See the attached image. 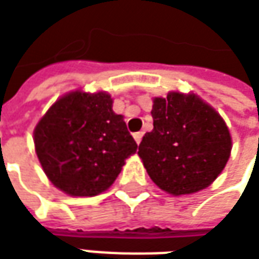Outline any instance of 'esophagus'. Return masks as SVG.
<instances>
[{"label":"esophagus","mask_w":259,"mask_h":259,"mask_svg":"<svg viewBox=\"0 0 259 259\" xmlns=\"http://www.w3.org/2000/svg\"><path fill=\"white\" fill-rule=\"evenodd\" d=\"M133 138L136 140V143H140L142 142V138H143V132H138V133H133Z\"/></svg>","instance_id":"1"}]
</instances>
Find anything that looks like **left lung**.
Returning a JSON list of instances; mask_svg holds the SVG:
<instances>
[{"label":"left lung","instance_id":"1","mask_svg":"<svg viewBox=\"0 0 259 259\" xmlns=\"http://www.w3.org/2000/svg\"><path fill=\"white\" fill-rule=\"evenodd\" d=\"M153 130L139 145L150 179L170 195L208 188L227 165L232 140L219 113L196 94L153 99Z\"/></svg>","mask_w":259,"mask_h":259}]
</instances>
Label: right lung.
<instances>
[{
	"label": "right lung",
	"mask_w": 259,
	"mask_h": 259,
	"mask_svg": "<svg viewBox=\"0 0 259 259\" xmlns=\"http://www.w3.org/2000/svg\"><path fill=\"white\" fill-rule=\"evenodd\" d=\"M106 92H71L58 99L34 129V145L51 183L71 196H94L109 189L136 153L121 114Z\"/></svg>",
	"instance_id": "obj_1"
}]
</instances>
